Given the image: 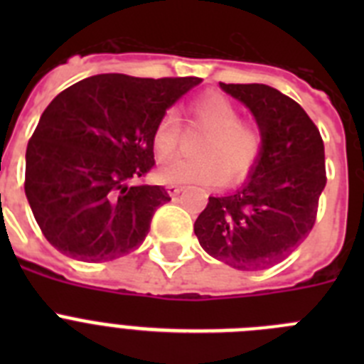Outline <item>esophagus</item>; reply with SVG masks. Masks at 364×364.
<instances>
[{
  "mask_svg": "<svg viewBox=\"0 0 364 364\" xmlns=\"http://www.w3.org/2000/svg\"><path fill=\"white\" fill-rule=\"evenodd\" d=\"M184 191V186H176V184H169L167 186V193L171 195V197H176L178 193Z\"/></svg>",
  "mask_w": 364,
  "mask_h": 364,
  "instance_id": "esophagus-1",
  "label": "esophagus"
}]
</instances>
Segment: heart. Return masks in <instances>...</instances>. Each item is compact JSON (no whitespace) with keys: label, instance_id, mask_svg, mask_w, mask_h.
Here are the masks:
<instances>
[{"label":"heart","instance_id":"obj_1","mask_svg":"<svg viewBox=\"0 0 364 364\" xmlns=\"http://www.w3.org/2000/svg\"><path fill=\"white\" fill-rule=\"evenodd\" d=\"M189 120L205 129L197 146V159L164 164L159 176L171 184L217 186L224 176L240 182L255 167L262 151V134L252 122L240 120L239 107L226 96L210 92L189 104ZM153 149L160 160L173 156L180 140V120L166 111L153 129Z\"/></svg>","mask_w":364,"mask_h":364}]
</instances>
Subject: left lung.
Wrapping results in <instances>:
<instances>
[{
    "instance_id": "obj_1",
    "label": "left lung",
    "mask_w": 364,
    "mask_h": 364,
    "mask_svg": "<svg viewBox=\"0 0 364 364\" xmlns=\"http://www.w3.org/2000/svg\"><path fill=\"white\" fill-rule=\"evenodd\" d=\"M255 117L262 151L246 184L210 197L195 220L204 252L246 272L277 264L310 235L326 186L319 129L290 96L264 83H222Z\"/></svg>"
}]
</instances>
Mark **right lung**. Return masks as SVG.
<instances>
[{"instance_id": "add662e5", "label": "right lung", "mask_w": 364, "mask_h": 364, "mask_svg": "<svg viewBox=\"0 0 364 364\" xmlns=\"http://www.w3.org/2000/svg\"><path fill=\"white\" fill-rule=\"evenodd\" d=\"M200 82L96 74L50 102L28 140L25 195L58 252L105 262L144 242L171 200L162 186L136 184L154 166V125Z\"/></svg>"}]
</instances>
